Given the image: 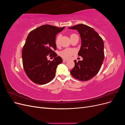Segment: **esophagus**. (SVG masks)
<instances>
[{
	"label": "esophagus",
	"instance_id": "1",
	"mask_svg": "<svg viewBox=\"0 0 125 125\" xmlns=\"http://www.w3.org/2000/svg\"><path fill=\"white\" fill-rule=\"evenodd\" d=\"M67 61V59H63V62H66Z\"/></svg>",
	"mask_w": 125,
	"mask_h": 125
}]
</instances>
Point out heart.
Returning a JSON list of instances; mask_svg holds the SVG:
<instances>
[{
	"label": "heart",
	"instance_id": "heart-1",
	"mask_svg": "<svg viewBox=\"0 0 125 125\" xmlns=\"http://www.w3.org/2000/svg\"><path fill=\"white\" fill-rule=\"evenodd\" d=\"M60 37H61V35H59L57 37L55 41V43L57 45L59 44ZM75 52H76V50L74 48H66L60 51L59 52V55L62 57L64 58L68 59L70 58L73 55H74L75 53Z\"/></svg>",
	"mask_w": 125,
	"mask_h": 125
}]
</instances>
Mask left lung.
I'll return each mask as SVG.
<instances>
[{"instance_id":"1","label":"left lung","mask_w":125,"mask_h":125,"mask_svg":"<svg viewBox=\"0 0 125 125\" xmlns=\"http://www.w3.org/2000/svg\"><path fill=\"white\" fill-rule=\"evenodd\" d=\"M77 30L80 35L81 45L78 55L82 60L77 62L70 73L74 78L85 81L91 79L99 73L104 58V42L95 30L90 26L79 24L69 28Z\"/></svg>"}]
</instances>
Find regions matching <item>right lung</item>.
Listing matches in <instances>:
<instances>
[{
	"instance_id": "add662e5",
	"label": "right lung",
	"mask_w": 125,
	"mask_h": 125,
	"mask_svg": "<svg viewBox=\"0 0 125 125\" xmlns=\"http://www.w3.org/2000/svg\"><path fill=\"white\" fill-rule=\"evenodd\" d=\"M61 28L51 25H43L30 32L22 52L24 70L29 78L38 84H45L53 79L57 66L62 62L57 56L56 35L62 31ZM54 55L51 62L47 56Z\"/></svg>"
}]
</instances>
